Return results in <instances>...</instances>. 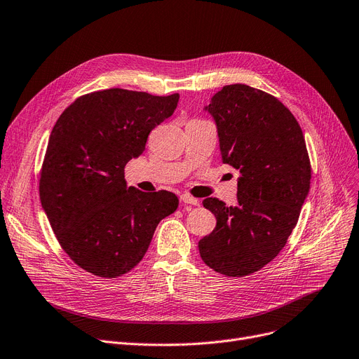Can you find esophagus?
Returning <instances> with one entry per match:
<instances>
[{"label":"esophagus","mask_w":359,"mask_h":359,"mask_svg":"<svg viewBox=\"0 0 359 359\" xmlns=\"http://www.w3.org/2000/svg\"><path fill=\"white\" fill-rule=\"evenodd\" d=\"M180 201H182L184 205H194V206H199V201H198V199H195V198H192L191 195H187V194H183V195H180Z\"/></svg>","instance_id":"esophagus-1"}]
</instances>
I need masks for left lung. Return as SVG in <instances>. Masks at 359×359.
<instances>
[{
    "label": "left lung",
    "mask_w": 359,
    "mask_h": 359,
    "mask_svg": "<svg viewBox=\"0 0 359 359\" xmlns=\"http://www.w3.org/2000/svg\"><path fill=\"white\" fill-rule=\"evenodd\" d=\"M205 110L215 121L222 161L240 177L236 206L203 199L217 227L198 248L215 272L246 276L278 256L297 225L310 191L307 147L292 113L250 86H224Z\"/></svg>",
    "instance_id": "1"
}]
</instances>
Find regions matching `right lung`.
<instances>
[{
    "instance_id": "1",
    "label": "right lung",
    "mask_w": 359,
    "mask_h": 359,
    "mask_svg": "<svg viewBox=\"0 0 359 359\" xmlns=\"http://www.w3.org/2000/svg\"><path fill=\"white\" fill-rule=\"evenodd\" d=\"M179 94L109 88L79 97L56 121L41 172L42 208L65 253L84 271L116 278L137 266L175 194L128 187L125 165L173 115Z\"/></svg>"
}]
</instances>
